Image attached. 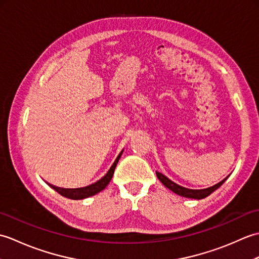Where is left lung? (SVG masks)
I'll list each match as a JSON object with an SVG mask.
<instances>
[{"label":"left lung","mask_w":259,"mask_h":259,"mask_svg":"<svg viewBox=\"0 0 259 259\" xmlns=\"http://www.w3.org/2000/svg\"><path fill=\"white\" fill-rule=\"evenodd\" d=\"M157 174V177L158 179L161 181V183L167 187V188H169L171 191H174L175 194H177L179 196H183V197H186V198H194V199H202V198H206L207 196H209L211 194V192H213L216 189H218L219 187H221L224 183L225 180H226L227 178H225L224 180H222L221 183H218L217 185H214L212 187H209V188H206V189H188V188H185V187L183 186H179L176 183H174V181L170 180L168 177H166V176L160 174V172H156Z\"/></svg>","instance_id":"8db88e82"}]
</instances>
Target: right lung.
<instances>
[{"label":"right lung","mask_w":259,"mask_h":259,"mask_svg":"<svg viewBox=\"0 0 259 259\" xmlns=\"http://www.w3.org/2000/svg\"><path fill=\"white\" fill-rule=\"evenodd\" d=\"M123 151V150H122ZM122 151L119 153V156L115 159L114 162L112 163V166L110 167V169L108 170V172L103 176V177L98 180L97 183L92 184L90 186H87L83 187V188H74V189H70V188H60V187L57 186H53L50 185L52 188L58 191L60 195L65 197V198H69V199H74V200H78V199H84V198H88L90 196H93L98 194V192H100L101 190H103L106 187L108 186V184L110 183V180H111L113 172H114V169L115 166H117V163L119 161V159L122 155Z\"/></svg>","instance_id":"add662e5"}]
</instances>
